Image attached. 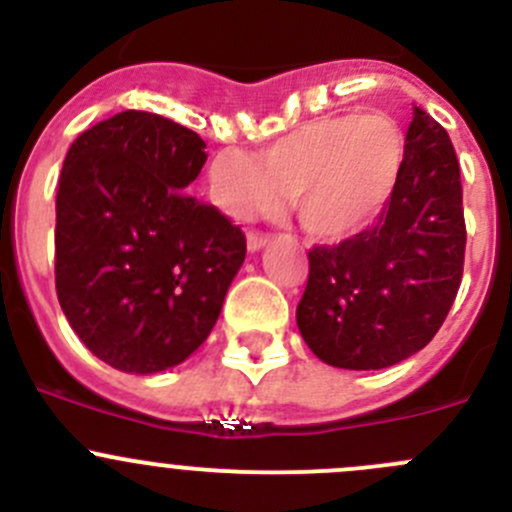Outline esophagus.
I'll list each match as a JSON object with an SVG mask.
<instances>
[{"label":"esophagus","instance_id":"esophagus-1","mask_svg":"<svg viewBox=\"0 0 512 512\" xmlns=\"http://www.w3.org/2000/svg\"><path fill=\"white\" fill-rule=\"evenodd\" d=\"M267 242H270V235H267V232H257V230L247 232V247H250L252 252H257L260 247H265Z\"/></svg>","mask_w":512,"mask_h":512}]
</instances>
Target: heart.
<instances>
[{
  "label": "heart",
  "mask_w": 512,
  "mask_h": 512,
  "mask_svg": "<svg viewBox=\"0 0 512 512\" xmlns=\"http://www.w3.org/2000/svg\"><path fill=\"white\" fill-rule=\"evenodd\" d=\"M403 155V135L388 114H335L302 124L260 157L220 152L207 187L212 202L235 220L272 210L285 192L310 235L340 240L388 202Z\"/></svg>",
  "instance_id": "1"
}]
</instances>
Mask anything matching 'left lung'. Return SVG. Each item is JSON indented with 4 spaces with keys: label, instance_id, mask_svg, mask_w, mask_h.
<instances>
[{
    "label": "left lung",
    "instance_id": "left-lung-1",
    "mask_svg": "<svg viewBox=\"0 0 512 512\" xmlns=\"http://www.w3.org/2000/svg\"><path fill=\"white\" fill-rule=\"evenodd\" d=\"M460 165L443 124L415 107L388 205L372 227L307 252L297 327L322 362L382 370L423 350L463 280Z\"/></svg>",
    "mask_w": 512,
    "mask_h": 512
}]
</instances>
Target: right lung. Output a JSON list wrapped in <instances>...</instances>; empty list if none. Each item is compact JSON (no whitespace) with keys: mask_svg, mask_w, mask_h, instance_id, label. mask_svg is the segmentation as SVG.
Segmentation results:
<instances>
[{"mask_svg":"<svg viewBox=\"0 0 512 512\" xmlns=\"http://www.w3.org/2000/svg\"><path fill=\"white\" fill-rule=\"evenodd\" d=\"M205 160L197 132L140 109L89 127L64 157L54 285L79 340L117 370L187 360L245 262L240 225L185 192Z\"/></svg>","mask_w":512,"mask_h":512,"instance_id":"right-lung-1","label":"right lung"}]
</instances>
